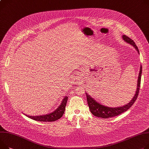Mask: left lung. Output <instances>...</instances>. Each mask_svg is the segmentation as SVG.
Instances as JSON below:
<instances>
[{
	"label": "left lung",
	"mask_w": 149,
	"mask_h": 149,
	"mask_svg": "<svg viewBox=\"0 0 149 149\" xmlns=\"http://www.w3.org/2000/svg\"><path fill=\"white\" fill-rule=\"evenodd\" d=\"M122 38L126 42H127L130 45H132L133 47L135 48V49L137 51V52L139 53V50L138 49V47H136L135 42L131 38H130L129 37L127 36L126 35H123ZM141 73H142V67L141 65L139 75L138 77V81H137L138 83H137V86L135 91V94L134 97L131 100V101H130L129 103H128L127 104H125V106H123L122 107H109L105 106L104 105L99 103V102H98L96 100H95L88 93H86L88 104L91 112L92 113V114L95 116L104 118V119H107L111 117L116 116L119 115V114H122V113L128 110L133 105L134 102L136 101L137 97H138L139 91H140V84H141Z\"/></svg>",
	"instance_id": "8db88e82"
}]
</instances>
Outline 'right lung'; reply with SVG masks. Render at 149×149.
<instances>
[{"mask_svg":"<svg viewBox=\"0 0 149 149\" xmlns=\"http://www.w3.org/2000/svg\"><path fill=\"white\" fill-rule=\"evenodd\" d=\"M67 99H68V97L65 96L64 98V99L63 100L60 106L57 108L54 111H53L49 114H44V115H40V116H29V115H27V114H26V116L31 119L35 120L37 121H40V122H54V121H55L56 120L60 119L63 116V114L65 111Z\"/></svg>","mask_w":149,"mask_h":149,"instance_id":"add662e5","label":"right lung"}]
</instances>
